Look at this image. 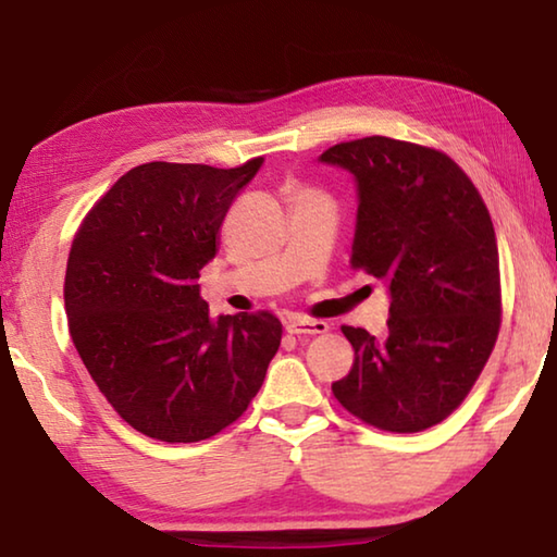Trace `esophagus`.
I'll use <instances>...</instances> for the list:
<instances>
[{
  "instance_id": "34e87169",
  "label": "esophagus",
  "mask_w": 557,
  "mask_h": 557,
  "mask_svg": "<svg viewBox=\"0 0 557 557\" xmlns=\"http://www.w3.org/2000/svg\"><path fill=\"white\" fill-rule=\"evenodd\" d=\"M285 329L289 334L295 336H301V334H326L329 332V324L324 322V319H307V317H289L285 322Z\"/></svg>"
}]
</instances>
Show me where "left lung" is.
<instances>
[{
    "label": "left lung",
    "mask_w": 557,
    "mask_h": 557,
    "mask_svg": "<svg viewBox=\"0 0 557 557\" xmlns=\"http://www.w3.org/2000/svg\"><path fill=\"white\" fill-rule=\"evenodd\" d=\"M322 164L356 182L351 268L385 282L388 334L342 326L354 366L332 391L388 432L437 425L467 398L502 324L492 215L469 176L437 149L391 137L329 147Z\"/></svg>",
    "instance_id": "left-lung-1"
}]
</instances>
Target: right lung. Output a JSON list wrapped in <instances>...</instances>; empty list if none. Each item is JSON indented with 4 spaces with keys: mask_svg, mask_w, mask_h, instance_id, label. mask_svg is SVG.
I'll return each mask as SVG.
<instances>
[{
    "mask_svg": "<svg viewBox=\"0 0 557 557\" xmlns=\"http://www.w3.org/2000/svg\"><path fill=\"white\" fill-rule=\"evenodd\" d=\"M262 157L235 169L149 162L92 206L65 268L71 338L125 422L162 442H199L256 398L282 324L268 312L209 314L199 272Z\"/></svg>",
    "mask_w": 557,
    "mask_h": 557,
    "instance_id": "add662e5",
    "label": "right lung"
}]
</instances>
